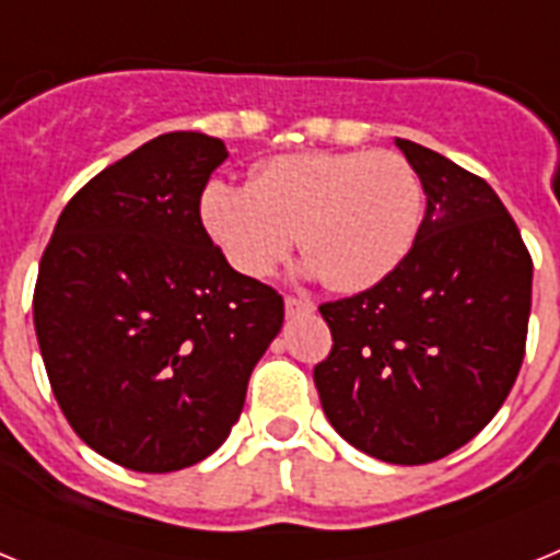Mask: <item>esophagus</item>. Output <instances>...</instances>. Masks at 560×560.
Returning <instances> with one entry per match:
<instances>
[{
  "mask_svg": "<svg viewBox=\"0 0 560 560\" xmlns=\"http://www.w3.org/2000/svg\"><path fill=\"white\" fill-rule=\"evenodd\" d=\"M285 311H289L291 316H294V314H311V311H314V303H311L308 296L289 294V296H285Z\"/></svg>",
  "mask_w": 560,
  "mask_h": 560,
  "instance_id": "esophagus-1",
  "label": "esophagus"
}]
</instances>
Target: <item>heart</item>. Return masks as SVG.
Wrapping results in <instances>:
<instances>
[{
    "label": "heart",
    "mask_w": 560,
    "mask_h": 560,
    "mask_svg": "<svg viewBox=\"0 0 560 560\" xmlns=\"http://www.w3.org/2000/svg\"><path fill=\"white\" fill-rule=\"evenodd\" d=\"M427 190L398 151L283 153L257 167L252 187L212 182L201 224L226 264L269 277L300 246L308 269L341 294L373 289L418 241Z\"/></svg>",
    "instance_id": "heart-1"
}]
</instances>
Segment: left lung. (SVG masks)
<instances>
[{
  "mask_svg": "<svg viewBox=\"0 0 560 560\" xmlns=\"http://www.w3.org/2000/svg\"><path fill=\"white\" fill-rule=\"evenodd\" d=\"M427 190L407 260L378 285L319 305L334 348L314 368L330 427L395 465H423L491 423L527 341L533 260L491 185L395 140Z\"/></svg>",
  "mask_w": 560,
  "mask_h": 560,
  "instance_id": "1",
  "label": "left lung"
}]
</instances>
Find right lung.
Returning <instances> with one entry per match:
<instances>
[{
    "instance_id": "right-lung-1",
    "label": "right lung",
    "mask_w": 560,
    "mask_h": 560,
    "mask_svg": "<svg viewBox=\"0 0 560 560\" xmlns=\"http://www.w3.org/2000/svg\"><path fill=\"white\" fill-rule=\"evenodd\" d=\"M224 142L171 131L69 199L38 264L33 323L49 387L89 448L142 474L230 438L283 296L226 264L201 224Z\"/></svg>"
}]
</instances>
